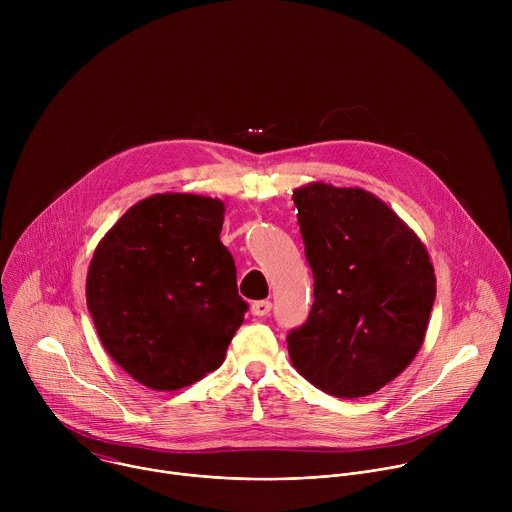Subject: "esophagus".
<instances>
[{
	"mask_svg": "<svg viewBox=\"0 0 512 512\" xmlns=\"http://www.w3.org/2000/svg\"><path fill=\"white\" fill-rule=\"evenodd\" d=\"M251 312L255 316H267L271 312V302L269 300H259V302H253L251 304Z\"/></svg>",
	"mask_w": 512,
	"mask_h": 512,
	"instance_id": "1",
	"label": "esophagus"
}]
</instances>
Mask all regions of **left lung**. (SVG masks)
Masks as SVG:
<instances>
[{
  "mask_svg": "<svg viewBox=\"0 0 512 512\" xmlns=\"http://www.w3.org/2000/svg\"><path fill=\"white\" fill-rule=\"evenodd\" d=\"M314 304L287 334L298 373L332 397L377 393L419 352L435 273L421 239L375 194L310 182L294 190Z\"/></svg>",
  "mask_w": 512,
  "mask_h": 512,
  "instance_id": "left-lung-1",
  "label": "left lung"
}]
</instances>
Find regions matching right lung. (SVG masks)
Instances as JSON below:
<instances>
[{
	"label": "right lung",
	"instance_id": "obj_1",
	"mask_svg": "<svg viewBox=\"0 0 512 512\" xmlns=\"http://www.w3.org/2000/svg\"><path fill=\"white\" fill-rule=\"evenodd\" d=\"M225 204L166 192L133 204L99 241L87 306L103 348L154 391L188 387L225 360L247 304L221 243Z\"/></svg>",
	"mask_w": 512,
	"mask_h": 512
}]
</instances>
